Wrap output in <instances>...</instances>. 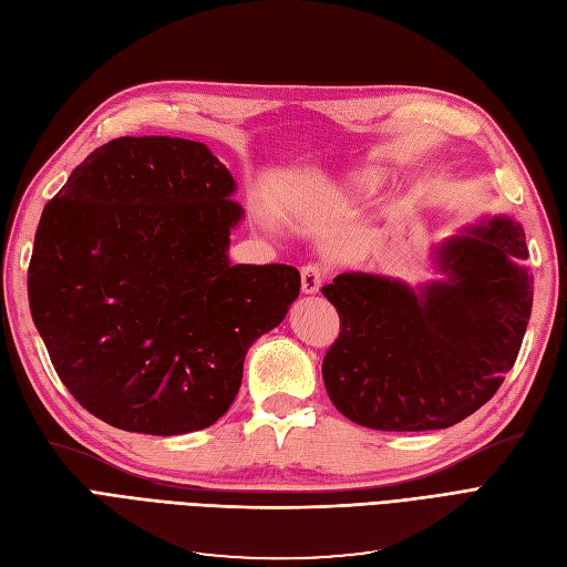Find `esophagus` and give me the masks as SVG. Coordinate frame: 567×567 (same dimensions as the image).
<instances>
[{"mask_svg":"<svg viewBox=\"0 0 567 567\" xmlns=\"http://www.w3.org/2000/svg\"><path fill=\"white\" fill-rule=\"evenodd\" d=\"M300 274H302V293H317V290L323 284V279H326V269L317 262L305 265L300 269Z\"/></svg>","mask_w":567,"mask_h":567,"instance_id":"1","label":"esophagus"}]
</instances>
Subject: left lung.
I'll use <instances>...</instances> for the list:
<instances>
[{
	"mask_svg": "<svg viewBox=\"0 0 567 567\" xmlns=\"http://www.w3.org/2000/svg\"><path fill=\"white\" fill-rule=\"evenodd\" d=\"M518 221L494 217L437 248L447 281L414 293L373 274L323 286L340 333L321 373L342 416L373 431H437L485 402L516 364L532 312Z\"/></svg>",
	"mask_w": 567,
	"mask_h": 567,
	"instance_id": "left-lung-1",
	"label": "left lung"
}]
</instances>
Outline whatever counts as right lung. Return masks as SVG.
Instances as JSON below:
<instances>
[{
    "instance_id": "right-lung-1",
    "label": "right lung",
    "mask_w": 567,
    "mask_h": 567,
    "mask_svg": "<svg viewBox=\"0 0 567 567\" xmlns=\"http://www.w3.org/2000/svg\"><path fill=\"white\" fill-rule=\"evenodd\" d=\"M205 144L120 136L44 205L30 312L73 398L120 431L182 435L231 406L248 348L300 293L288 265H229L244 208Z\"/></svg>"
}]
</instances>
